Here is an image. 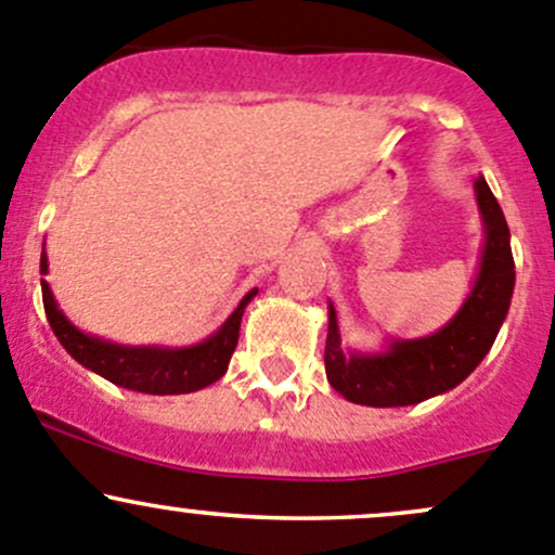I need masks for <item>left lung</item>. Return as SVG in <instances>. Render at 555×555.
Instances as JSON below:
<instances>
[{
    "label": "left lung",
    "instance_id": "1",
    "mask_svg": "<svg viewBox=\"0 0 555 555\" xmlns=\"http://www.w3.org/2000/svg\"><path fill=\"white\" fill-rule=\"evenodd\" d=\"M483 249L469 295L438 333L424 338H389L382 351H351L340 346L338 317L327 306L324 371L327 382L349 402L371 408L416 405L453 389L480 365L494 346L511 309L516 262L511 231L483 177L475 179Z\"/></svg>",
    "mask_w": 555,
    "mask_h": 555
}]
</instances>
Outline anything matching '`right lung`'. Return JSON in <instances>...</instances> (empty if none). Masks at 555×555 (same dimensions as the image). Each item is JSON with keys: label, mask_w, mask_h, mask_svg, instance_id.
<instances>
[{"label": "right lung", "mask_w": 555, "mask_h": 555, "mask_svg": "<svg viewBox=\"0 0 555 555\" xmlns=\"http://www.w3.org/2000/svg\"><path fill=\"white\" fill-rule=\"evenodd\" d=\"M39 273H48V255L42 246ZM257 295V287L244 295L231 317L206 340L195 346H122L112 340L82 333L64 317L53 298V289L42 279V304L55 338L88 371L99 373L106 382L142 395H190L204 386L220 382L228 371L238 344L244 309Z\"/></svg>", "instance_id": "right-lung-1"}]
</instances>
